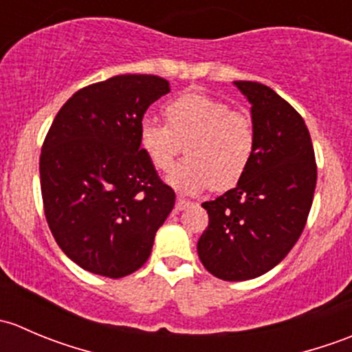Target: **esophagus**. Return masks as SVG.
<instances>
[{
    "mask_svg": "<svg viewBox=\"0 0 352 352\" xmlns=\"http://www.w3.org/2000/svg\"><path fill=\"white\" fill-rule=\"evenodd\" d=\"M190 206V201H187V199H184V197H177V201H175V209L177 211H184V209L186 208H189Z\"/></svg>",
    "mask_w": 352,
    "mask_h": 352,
    "instance_id": "obj_1",
    "label": "esophagus"
}]
</instances>
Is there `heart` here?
I'll use <instances>...</instances> for the list:
<instances>
[{
	"instance_id": "1",
	"label": "heart",
	"mask_w": 352,
	"mask_h": 352,
	"mask_svg": "<svg viewBox=\"0 0 352 352\" xmlns=\"http://www.w3.org/2000/svg\"><path fill=\"white\" fill-rule=\"evenodd\" d=\"M165 126L143 120L138 144L158 172H168L187 143V160L177 165L166 182L182 194L233 186L247 172L255 151V127L247 113L226 102L187 91L163 109Z\"/></svg>"
}]
</instances>
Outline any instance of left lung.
<instances>
[{"label":"left lung","mask_w":352,"mask_h":352,"mask_svg":"<svg viewBox=\"0 0 352 352\" xmlns=\"http://www.w3.org/2000/svg\"><path fill=\"white\" fill-rule=\"evenodd\" d=\"M252 105L255 151L235 189L202 202L209 225L197 242L202 265L223 281L271 271L298 242L317 186L314 144L303 117L272 88L233 81Z\"/></svg>","instance_id":"obj_1"}]
</instances>
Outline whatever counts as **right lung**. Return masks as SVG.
Segmentation results:
<instances>
[{
	"label": "right lung",
	"instance_id": "1",
	"mask_svg": "<svg viewBox=\"0 0 352 352\" xmlns=\"http://www.w3.org/2000/svg\"><path fill=\"white\" fill-rule=\"evenodd\" d=\"M170 91L153 74H119L78 90L56 116L41 153L49 228L85 271L133 274L175 204L138 144L143 116Z\"/></svg>",
	"mask_w": 352,
	"mask_h": 352
}]
</instances>
